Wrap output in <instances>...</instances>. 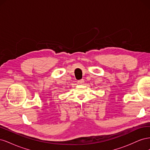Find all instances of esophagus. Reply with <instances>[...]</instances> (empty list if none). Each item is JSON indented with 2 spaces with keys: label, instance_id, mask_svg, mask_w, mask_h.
Returning a JSON list of instances; mask_svg holds the SVG:
<instances>
[{
  "label": "esophagus",
  "instance_id": "34e87169",
  "mask_svg": "<svg viewBox=\"0 0 150 150\" xmlns=\"http://www.w3.org/2000/svg\"><path fill=\"white\" fill-rule=\"evenodd\" d=\"M78 84H83L84 83V79L79 80V81H78Z\"/></svg>",
  "mask_w": 150,
  "mask_h": 150
}]
</instances>
